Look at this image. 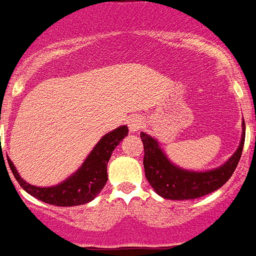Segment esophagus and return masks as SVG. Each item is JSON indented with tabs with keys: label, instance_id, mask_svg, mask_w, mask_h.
<instances>
[{
	"label": "esophagus",
	"instance_id": "1",
	"mask_svg": "<svg viewBox=\"0 0 256 256\" xmlns=\"http://www.w3.org/2000/svg\"><path fill=\"white\" fill-rule=\"evenodd\" d=\"M144 126V118L140 116H132L128 119V128L132 133L137 132L140 128Z\"/></svg>",
	"mask_w": 256,
	"mask_h": 256
}]
</instances>
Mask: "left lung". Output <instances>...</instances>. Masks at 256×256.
Masks as SVG:
<instances>
[{"label": "left lung", "instance_id": "left-lung-1", "mask_svg": "<svg viewBox=\"0 0 256 256\" xmlns=\"http://www.w3.org/2000/svg\"><path fill=\"white\" fill-rule=\"evenodd\" d=\"M242 133L238 150L218 168L206 171L182 168L171 162L156 138L140 133L144 142V166L146 179L160 196L171 200H189L217 190L234 174L245 142V122L242 119Z\"/></svg>", "mask_w": 256, "mask_h": 256}]
</instances>
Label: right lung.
Listing matches in <instances>:
<instances>
[{
  "label": "right lung",
  "mask_w": 256,
  "mask_h": 256,
  "mask_svg": "<svg viewBox=\"0 0 256 256\" xmlns=\"http://www.w3.org/2000/svg\"><path fill=\"white\" fill-rule=\"evenodd\" d=\"M128 134V126H122L106 133L88 154L82 165L67 179L52 186H36L25 182L16 170V166L7 157L14 176L26 193L48 204L60 207L86 204L96 198L108 182V162L124 137Z\"/></svg>",
  "instance_id": "1"
}]
</instances>
